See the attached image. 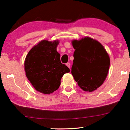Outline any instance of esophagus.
Segmentation results:
<instances>
[{
  "mask_svg": "<svg viewBox=\"0 0 130 130\" xmlns=\"http://www.w3.org/2000/svg\"><path fill=\"white\" fill-rule=\"evenodd\" d=\"M66 66L67 67H69V69L70 68V63H66Z\"/></svg>",
  "mask_w": 130,
  "mask_h": 130,
  "instance_id": "esophagus-1",
  "label": "esophagus"
}]
</instances>
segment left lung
Returning <instances> with one entry per match:
<instances>
[{
	"instance_id": "8db88e82",
	"label": "left lung",
	"mask_w": 130,
	"mask_h": 130,
	"mask_svg": "<svg viewBox=\"0 0 130 130\" xmlns=\"http://www.w3.org/2000/svg\"><path fill=\"white\" fill-rule=\"evenodd\" d=\"M75 51L72 74L79 86L92 92L100 87L107 76L110 59L102 44L89 37L72 41Z\"/></svg>"
}]
</instances>
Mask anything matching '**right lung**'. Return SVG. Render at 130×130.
Segmentation results:
<instances>
[{
    "label": "right lung",
    "mask_w": 130,
    "mask_h": 130,
    "mask_svg": "<svg viewBox=\"0 0 130 130\" xmlns=\"http://www.w3.org/2000/svg\"><path fill=\"white\" fill-rule=\"evenodd\" d=\"M58 41L42 40L29 51L25 60L26 76L37 91L50 94L57 90L70 69L60 61Z\"/></svg>",
    "instance_id": "right-lung-1"
}]
</instances>
